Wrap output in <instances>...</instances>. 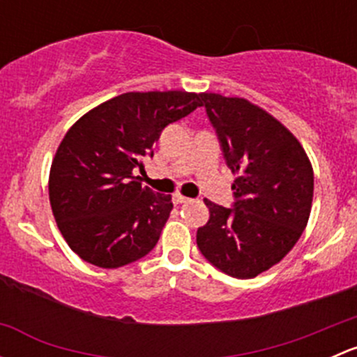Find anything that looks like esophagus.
<instances>
[{
  "mask_svg": "<svg viewBox=\"0 0 357 357\" xmlns=\"http://www.w3.org/2000/svg\"><path fill=\"white\" fill-rule=\"evenodd\" d=\"M188 200H190L188 197L181 195V193H176V195L172 197V202H174L176 205H178V204H186V202H188Z\"/></svg>",
  "mask_w": 357,
  "mask_h": 357,
  "instance_id": "1",
  "label": "esophagus"
}]
</instances>
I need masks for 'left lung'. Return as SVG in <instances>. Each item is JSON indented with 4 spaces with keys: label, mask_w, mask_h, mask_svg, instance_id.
I'll list each match as a JSON object with an SVG mask.
<instances>
[{
    "label": "left lung",
    "mask_w": 357,
    "mask_h": 357,
    "mask_svg": "<svg viewBox=\"0 0 357 357\" xmlns=\"http://www.w3.org/2000/svg\"><path fill=\"white\" fill-rule=\"evenodd\" d=\"M228 167L235 207L205 199L208 221L197 231L204 257L226 275L254 278L278 264L305 229L314 174L304 146L269 112L238 96L200 93Z\"/></svg>",
    "instance_id": "1"
}]
</instances>
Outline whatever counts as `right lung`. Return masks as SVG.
<instances>
[{"mask_svg":"<svg viewBox=\"0 0 357 357\" xmlns=\"http://www.w3.org/2000/svg\"><path fill=\"white\" fill-rule=\"evenodd\" d=\"M188 91H131L86 112L63 136L50 169V204L68 247L98 268L145 257L172 211L171 195L142 186L143 157L162 129L200 107Z\"/></svg>","mask_w":357,"mask_h":357,"instance_id":"obj_1","label":"right lung"}]
</instances>
